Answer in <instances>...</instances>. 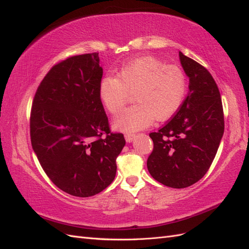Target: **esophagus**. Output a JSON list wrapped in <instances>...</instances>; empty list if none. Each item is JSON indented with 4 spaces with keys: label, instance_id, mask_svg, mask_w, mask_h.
Instances as JSON below:
<instances>
[{
    "label": "esophagus",
    "instance_id": "obj_1",
    "mask_svg": "<svg viewBox=\"0 0 249 249\" xmlns=\"http://www.w3.org/2000/svg\"><path fill=\"white\" fill-rule=\"evenodd\" d=\"M124 138H125L126 142H132L135 139V134H133V133H125L124 134Z\"/></svg>",
    "mask_w": 249,
    "mask_h": 249
}]
</instances>
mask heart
I'll list each match as a JSON object with an SVG mask.
<instances>
[{
  "instance_id": "obj_1",
  "label": "heart",
  "mask_w": 249,
  "mask_h": 249,
  "mask_svg": "<svg viewBox=\"0 0 249 249\" xmlns=\"http://www.w3.org/2000/svg\"><path fill=\"white\" fill-rule=\"evenodd\" d=\"M188 79L178 65H167L153 56H143L119 71L118 76L103 78L99 96L103 106L116 114L134 92L135 103L114 119L122 131H137L156 118L163 122L175 115L187 94Z\"/></svg>"
}]
</instances>
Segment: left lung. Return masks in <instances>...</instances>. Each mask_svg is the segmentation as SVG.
I'll return each instance as SVG.
<instances>
[{"instance_id":"obj_1","label":"left lung","mask_w":249,"mask_h":249,"mask_svg":"<svg viewBox=\"0 0 249 249\" xmlns=\"http://www.w3.org/2000/svg\"><path fill=\"white\" fill-rule=\"evenodd\" d=\"M179 59L190 92L165 125L149 134L154 148L146 163L156 180L178 189L206 175L224 132L220 92L212 74L180 52Z\"/></svg>"}]
</instances>
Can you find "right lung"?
<instances>
[{"instance_id": "add662e5", "label": "right lung", "mask_w": 249, "mask_h": 249, "mask_svg": "<svg viewBox=\"0 0 249 249\" xmlns=\"http://www.w3.org/2000/svg\"><path fill=\"white\" fill-rule=\"evenodd\" d=\"M99 53L55 64L37 88L30 136L42 169L59 189L73 196L102 192L116 175L125 140L112 133L100 101Z\"/></svg>"}]
</instances>
